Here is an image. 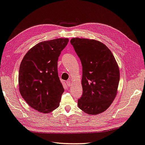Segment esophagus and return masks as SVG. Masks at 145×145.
<instances>
[{
    "mask_svg": "<svg viewBox=\"0 0 145 145\" xmlns=\"http://www.w3.org/2000/svg\"><path fill=\"white\" fill-rule=\"evenodd\" d=\"M66 83H67L68 86L70 87V86H71V84H72V82H71L70 80H67V81L66 82Z\"/></svg>",
    "mask_w": 145,
    "mask_h": 145,
    "instance_id": "obj_1",
    "label": "esophagus"
}]
</instances>
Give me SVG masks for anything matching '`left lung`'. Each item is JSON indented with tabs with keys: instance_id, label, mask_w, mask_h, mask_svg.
Returning <instances> with one entry per match:
<instances>
[{
	"instance_id": "1",
	"label": "left lung",
	"mask_w": 145,
	"mask_h": 145,
	"mask_svg": "<svg viewBox=\"0 0 145 145\" xmlns=\"http://www.w3.org/2000/svg\"><path fill=\"white\" fill-rule=\"evenodd\" d=\"M70 42L82 65L83 93L78 106L89 114L104 112L115 99L120 82L114 56L106 45L94 39L75 38Z\"/></svg>"
}]
</instances>
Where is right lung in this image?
<instances>
[{
  "label": "right lung",
  "mask_w": 145,
  "mask_h": 145,
  "mask_svg": "<svg viewBox=\"0 0 145 145\" xmlns=\"http://www.w3.org/2000/svg\"><path fill=\"white\" fill-rule=\"evenodd\" d=\"M58 38L39 42L28 51L20 65V93L27 104L42 113L58 107L63 87L58 73V59L69 42Z\"/></svg>",
  "instance_id": "add662e5"
}]
</instances>
